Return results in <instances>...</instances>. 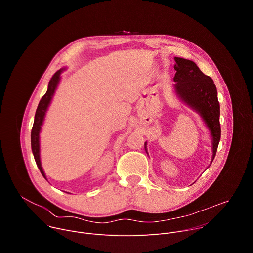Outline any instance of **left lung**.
Masks as SVG:
<instances>
[{
	"instance_id": "obj_1",
	"label": "left lung",
	"mask_w": 253,
	"mask_h": 253,
	"mask_svg": "<svg viewBox=\"0 0 253 253\" xmlns=\"http://www.w3.org/2000/svg\"><path fill=\"white\" fill-rule=\"evenodd\" d=\"M174 60L176 73L173 80L176 95L202 117L209 129L212 137V163L221 136L217 90L213 80L203 74L193 61L178 57H175Z\"/></svg>"
}]
</instances>
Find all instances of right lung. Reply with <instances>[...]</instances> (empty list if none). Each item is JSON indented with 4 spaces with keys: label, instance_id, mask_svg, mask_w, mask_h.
I'll list each match as a JSON object with an SVG mask.
<instances>
[{
    "label": "right lung",
    "instance_id": "1",
    "mask_svg": "<svg viewBox=\"0 0 253 253\" xmlns=\"http://www.w3.org/2000/svg\"><path fill=\"white\" fill-rule=\"evenodd\" d=\"M63 72V69L58 70L56 73L52 76L49 85H48V90L46 94L42 97V99L39 102L37 110H36L35 114V119H34V124L31 132V146H32V151L34 154V158L36 161V164H37L40 172L44 176V178L47 180L45 172L42 168L41 164V159H40V131H41V126L43 125L44 118L46 115V112L48 110V107L52 101V98L54 96V93L57 89V86L60 82L61 79V73Z\"/></svg>",
    "mask_w": 253,
    "mask_h": 253
}]
</instances>
